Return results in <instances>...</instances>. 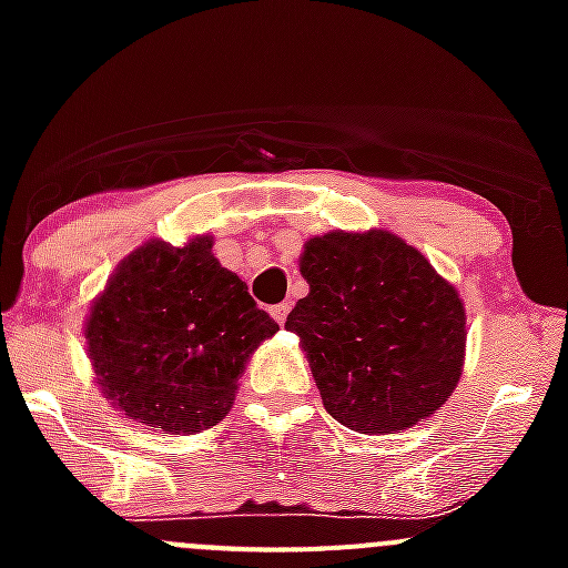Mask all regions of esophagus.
<instances>
[{"mask_svg": "<svg viewBox=\"0 0 568 568\" xmlns=\"http://www.w3.org/2000/svg\"><path fill=\"white\" fill-rule=\"evenodd\" d=\"M288 313H291V302H280V305L272 307V318L277 321V324H285Z\"/></svg>", "mask_w": 568, "mask_h": 568, "instance_id": "1", "label": "esophagus"}]
</instances>
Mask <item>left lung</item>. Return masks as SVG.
<instances>
[{"mask_svg":"<svg viewBox=\"0 0 568 568\" xmlns=\"http://www.w3.org/2000/svg\"><path fill=\"white\" fill-rule=\"evenodd\" d=\"M311 294L285 329L311 359L326 412L359 434L426 420L456 390L464 307L415 247L387 231L326 233L300 261Z\"/></svg>","mask_w":568,"mask_h":568,"instance_id":"1","label":"left lung"}]
</instances>
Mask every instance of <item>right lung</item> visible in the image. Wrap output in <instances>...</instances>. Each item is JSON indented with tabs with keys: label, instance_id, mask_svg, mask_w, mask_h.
<instances>
[{
	"label": "right lung",
	"instance_id": "obj_1",
	"mask_svg": "<svg viewBox=\"0 0 568 568\" xmlns=\"http://www.w3.org/2000/svg\"><path fill=\"white\" fill-rule=\"evenodd\" d=\"M209 236L131 252L88 318V354L120 412L168 434L216 426L257 343L280 329Z\"/></svg>",
	"mask_w": 568,
	"mask_h": 568
}]
</instances>
